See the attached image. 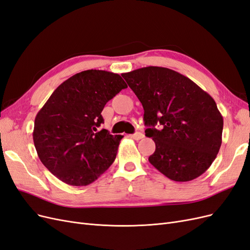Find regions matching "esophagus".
Wrapping results in <instances>:
<instances>
[{
    "label": "esophagus",
    "instance_id": "1",
    "mask_svg": "<svg viewBox=\"0 0 250 250\" xmlns=\"http://www.w3.org/2000/svg\"><path fill=\"white\" fill-rule=\"evenodd\" d=\"M129 137L131 138V139H133V140H141V139H143L144 138V134L142 133V132H135L134 134H130Z\"/></svg>",
    "mask_w": 250,
    "mask_h": 250
}]
</instances>
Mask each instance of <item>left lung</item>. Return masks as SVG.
Returning a JSON list of instances; mask_svg holds the SVG:
<instances>
[{"instance_id":"8db88e82","label":"left lung","mask_w":250,"mask_h":250,"mask_svg":"<svg viewBox=\"0 0 250 250\" xmlns=\"http://www.w3.org/2000/svg\"><path fill=\"white\" fill-rule=\"evenodd\" d=\"M122 76L143 105L146 137L155 143L150 164L174 181L199 177L215 161L222 143L223 118L215 100L167 67L146 66ZM157 124L160 130L155 128Z\"/></svg>"}]
</instances>
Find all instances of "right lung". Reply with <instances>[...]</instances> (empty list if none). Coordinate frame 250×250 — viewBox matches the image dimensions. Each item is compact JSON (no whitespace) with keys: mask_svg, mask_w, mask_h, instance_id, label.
Wrapping results in <instances>:
<instances>
[{"mask_svg":"<svg viewBox=\"0 0 250 250\" xmlns=\"http://www.w3.org/2000/svg\"><path fill=\"white\" fill-rule=\"evenodd\" d=\"M127 84L119 74L87 70L60 84L34 121L33 142L41 162L64 184H92L115 162L123 135L106 129L101 112Z\"/></svg>","mask_w":250,"mask_h":250,"instance_id":"right-lung-1","label":"right lung"}]
</instances>
